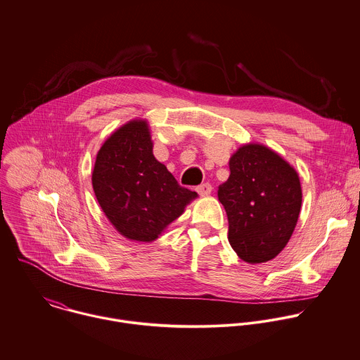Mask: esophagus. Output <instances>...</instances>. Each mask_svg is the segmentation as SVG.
<instances>
[{"label": "esophagus", "mask_w": 360, "mask_h": 360, "mask_svg": "<svg viewBox=\"0 0 360 360\" xmlns=\"http://www.w3.org/2000/svg\"><path fill=\"white\" fill-rule=\"evenodd\" d=\"M195 191L201 195H210L211 191H212V186L210 183H204V184H200L195 187Z\"/></svg>", "instance_id": "esophagus-1"}]
</instances>
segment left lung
I'll use <instances>...</instances> for the list:
<instances>
[{"mask_svg": "<svg viewBox=\"0 0 360 360\" xmlns=\"http://www.w3.org/2000/svg\"><path fill=\"white\" fill-rule=\"evenodd\" d=\"M229 167L228 181L218 188L229 243L245 262L269 261L283 250L297 224L299 176L278 153L257 143L243 145Z\"/></svg>", "mask_w": 360, "mask_h": 360, "instance_id": "1", "label": "left lung"}]
</instances>
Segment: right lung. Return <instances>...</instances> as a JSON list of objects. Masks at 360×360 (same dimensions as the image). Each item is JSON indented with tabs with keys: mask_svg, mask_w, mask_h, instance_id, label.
<instances>
[{
	"mask_svg": "<svg viewBox=\"0 0 360 360\" xmlns=\"http://www.w3.org/2000/svg\"><path fill=\"white\" fill-rule=\"evenodd\" d=\"M103 212L127 239L152 241L197 197L152 153L145 121H131L101 148L92 174Z\"/></svg>",
	"mask_w": 360,
	"mask_h": 360,
	"instance_id": "obj_1",
	"label": "right lung"
}]
</instances>
